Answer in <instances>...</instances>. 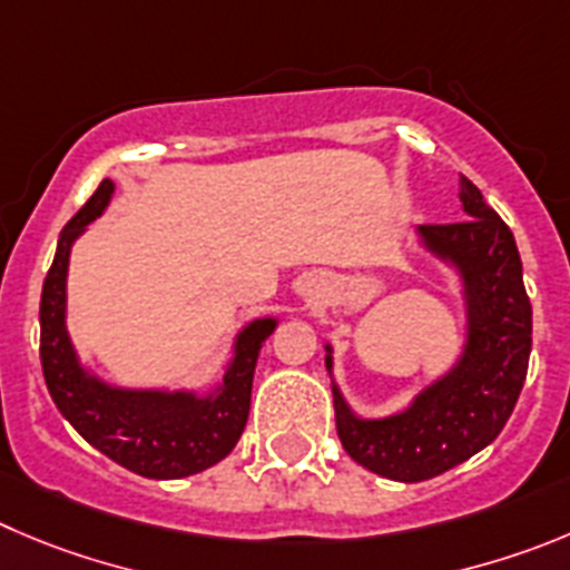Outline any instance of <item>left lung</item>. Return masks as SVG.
<instances>
[{"instance_id": "8db88e82", "label": "left lung", "mask_w": 570, "mask_h": 570, "mask_svg": "<svg viewBox=\"0 0 570 570\" xmlns=\"http://www.w3.org/2000/svg\"><path fill=\"white\" fill-rule=\"evenodd\" d=\"M461 205L470 219L419 227L424 247L450 261L464 281L466 345L455 368L387 419L354 416L332 385L345 453L391 481H428L481 453L512 416L529 371L531 303L518 244L466 177Z\"/></svg>"}]
</instances>
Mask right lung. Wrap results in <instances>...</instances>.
<instances>
[{
	"label": "right lung",
	"instance_id": "obj_1",
	"mask_svg": "<svg viewBox=\"0 0 570 570\" xmlns=\"http://www.w3.org/2000/svg\"><path fill=\"white\" fill-rule=\"evenodd\" d=\"M115 183L104 179L87 205L67 222L41 289V368L52 402L95 450L142 478H185L219 464L242 439L261 343L275 332L273 317L253 321L236 340L225 380L210 396L188 391H126L100 382L78 363L69 343L67 267L72 242L106 210Z\"/></svg>",
	"mask_w": 570,
	"mask_h": 570
}]
</instances>
